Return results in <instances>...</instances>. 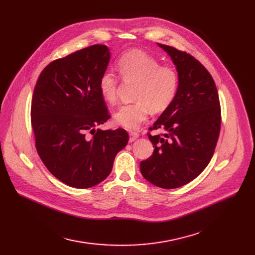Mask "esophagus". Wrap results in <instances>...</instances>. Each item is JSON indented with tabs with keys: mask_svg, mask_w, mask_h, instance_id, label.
<instances>
[{
	"mask_svg": "<svg viewBox=\"0 0 255 255\" xmlns=\"http://www.w3.org/2000/svg\"><path fill=\"white\" fill-rule=\"evenodd\" d=\"M129 136H130L129 137V142H132V141H134L138 137V133L131 131V132H129Z\"/></svg>",
	"mask_w": 255,
	"mask_h": 255,
	"instance_id": "1",
	"label": "esophagus"
}]
</instances>
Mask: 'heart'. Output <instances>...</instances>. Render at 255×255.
<instances>
[{"label":"heart","instance_id":"b5f03b06","mask_svg":"<svg viewBox=\"0 0 255 255\" xmlns=\"http://www.w3.org/2000/svg\"><path fill=\"white\" fill-rule=\"evenodd\" d=\"M120 76L126 83H135L133 100L124 104L114 115V122L128 130H135L148 119L150 111L161 113L175 100L179 90L180 77L171 66L144 51L133 49L118 59ZM120 76L105 70L99 77L98 87L102 98L111 104L117 102Z\"/></svg>","mask_w":255,"mask_h":255}]
</instances>
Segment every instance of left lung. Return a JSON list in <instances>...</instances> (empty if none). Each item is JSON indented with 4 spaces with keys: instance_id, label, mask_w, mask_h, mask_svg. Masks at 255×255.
I'll list each match as a JSON object with an SVG mask.
<instances>
[{
    "instance_id": "left-lung-1",
    "label": "left lung",
    "mask_w": 255,
    "mask_h": 255,
    "mask_svg": "<svg viewBox=\"0 0 255 255\" xmlns=\"http://www.w3.org/2000/svg\"><path fill=\"white\" fill-rule=\"evenodd\" d=\"M170 56L180 77L172 103L150 127L163 133L148 136L154 152L140 162L143 178L164 189L188 184L207 167L221 127V107L215 82L190 53L159 44Z\"/></svg>"
}]
</instances>
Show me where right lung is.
Returning <instances> with one entry per match:
<instances>
[{
  "label": "right lung",
  "mask_w": 255,
  "mask_h": 255,
  "mask_svg": "<svg viewBox=\"0 0 255 255\" xmlns=\"http://www.w3.org/2000/svg\"><path fill=\"white\" fill-rule=\"evenodd\" d=\"M110 51L94 44L49 63L40 73L31 104L37 153L58 180L91 188L112 171L125 148L126 130L95 129L111 118L98 82Z\"/></svg>",
  "instance_id": "add662e5"
}]
</instances>
